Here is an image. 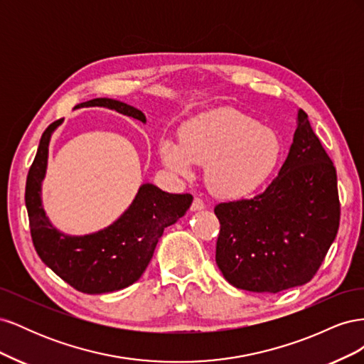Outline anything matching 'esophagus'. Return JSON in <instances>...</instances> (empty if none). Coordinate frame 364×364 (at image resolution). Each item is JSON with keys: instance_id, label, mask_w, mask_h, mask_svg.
<instances>
[{"instance_id": "34e87169", "label": "esophagus", "mask_w": 364, "mask_h": 364, "mask_svg": "<svg viewBox=\"0 0 364 364\" xmlns=\"http://www.w3.org/2000/svg\"><path fill=\"white\" fill-rule=\"evenodd\" d=\"M202 209H205V202L202 199H199V197H196V199L193 200V205H191V211L196 213V211H202Z\"/></svg>"}]
</instances>
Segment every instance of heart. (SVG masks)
<instances>
[{"instance_id": "1", "label": "heart", "mask_w": 364, "mask_h": 364, "mask_svg": "<svg viewBox=\"0 0 364 364\" xmlns=\"http://www.w3.org/2000/svg\"><path fill=\"white\" fill-rule=\"evenodd\" d=\"M179 138L161 141L165 167L181 178H191L194 164L206 165L209 190L230 200L258 191L282 155L277 132L234 107H220L186 121Z\"/></svg>"}]
</instances>
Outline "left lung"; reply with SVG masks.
Segmentation results:
<instances>
[{"mask_svg":"<svg viewBox=\"0 0 364 364\" xmlns=\"http://www.w3.org/2000/svg\"><path fill=\"white\" fill-rule=\"evenodd\" d=\"M215 262L237 289L279 293L310 282L334 243L337 173L299 109L293 142L277 178L250 200L218 203Z\"/></svg>","mask_w":364,"mask_h":364,"instance_id":"left-lung-1","label":"left lung"}]
</instances>
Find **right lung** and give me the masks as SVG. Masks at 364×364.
<instances>
[{
  "label": "right lung",
  "mask_w": 364,
  "mask_h": 364,
  "mask_svg": "<svg viewBox=\"0 0 364 364\" xmlns=\"http://www.w3.org/2000/svg\"><path fill=\"white\" fill-rule=\"evenodd\" d=\"M106 107L144 121L139 109L112 98H94L80 107ZM62 119L42 134L26 185V206L33 245L47 267L71 287L87 294L123 290L147 269L164 229L185 215L191 194H171L150 182L142 183L135 199L114 223L85 235H70L54 226L42 205V182L47 174L50 141Z\"/></svg>",
  "instance_id": "1"
}]
</instances>
